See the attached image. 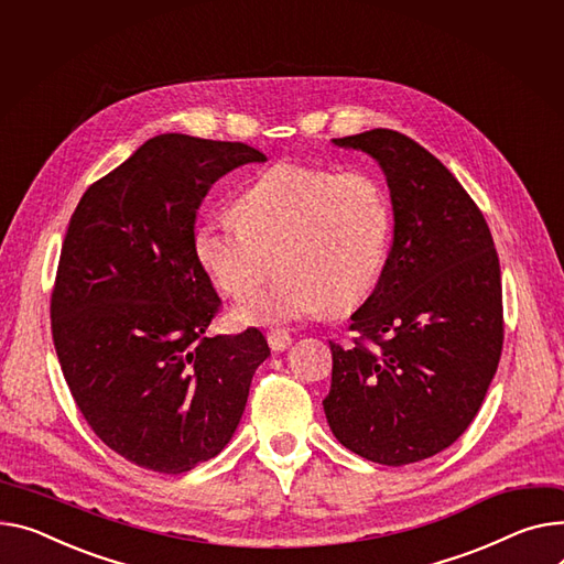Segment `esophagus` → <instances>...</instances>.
<instances>
[{"label":"esophagus","instance_id":"34e87169","mask_svg":"<svg viewBox=\"0 0 564 564\" xmlns=\"http://www.w3.org/2000/svg\"><path fill=\"white\" fill-rule=\"evenodd\" d=\"M268 345L272 347V351H285L292 345V337L285 328H272L268 333Z\"/></svg>","mask_w":564,"mask_h":564}]
</instances>
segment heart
<instances>
[{
  "mask_svg": "<svg viewBox=\"0 0 564 564\" xmlns=\"http://www.w3.org/2000/svg\"><path fill=\"white\" fill-rule=\"evenodd\" d=\"M392 240V206L369 172L281 163L238 199V213L197 224L193 251L204 274L231 296L279 276L231 311L240 326H265L347 311L379 285Z\"/></svg>",
  "mask_w": 564,
  "mask_h": 564,
  "instance_id": "heart-1",
  "label": "heart"
}]
</instances>
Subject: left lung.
Returning <instances> with one entry per match:
<instances>
[{
    "instance_id": "left-lung-1",
    "label": "left lung",
    "mask_w": 564,
    "mask_h": 564,
    "mask_svg": "<svg viewBox=\"0 0 564 564\" xmlns=\"http://www.w3.org/2000/svg\"><path fill=\"white\" fill-rule=\"evenodd\" d=\"M386 174L394 236L379 285L351 315V347L330 345L322 401L349 452L401 467L452 446L476 417L503 347L495 240L458 178L408 135L333 138Z\"/></svg>"
}]
</instances>
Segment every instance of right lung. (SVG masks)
Here are the masks:
<instances>
[{
    "label": "right lung",
    "mask_w": 564,
    "mask_h": 564,
    "mask_svg": "<svg viewBox=\"0 0 564 564\" xmlns=\"http://www.w3.org/2000/svg\"><path fill=\"white\" fill-rule=\"evenodd\" d=\"M265 154L245 142L163 133L95 181L74 210L52 292L67 388L129 463L183 474L234 437L258 365V328L208 337L219 296L193 251L210 185Z\"/></svg>",
    "instance_id": "right-lung-1"
}]
</instances>
